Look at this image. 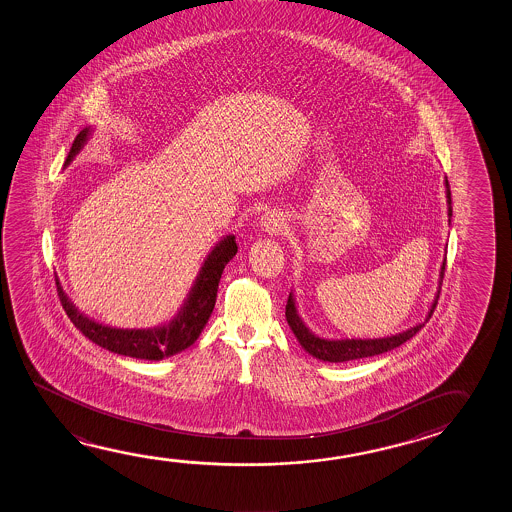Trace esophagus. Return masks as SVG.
<instances>
[{
	"instance_id": "esophagus-1",
	"label": "esophagus",
	"mask_w": 512,
	"mask_h": 512,
	"mask_svg": "<svg viewBox=\"0 0 512 512\" xmlns=\"http://www.w3.org/2000/svg\"><path fill=\"white\" fill-rule=\"evenodd\" d=\"M260 227L261 231H265V233H279V231L285 229V224H283V220L278 215L267 213V215L261 217Z\"/></svg>"
}]
</instances>
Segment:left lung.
Wrapping results in <instances>:
<instances>
[{"instance_id":"1","label":"left lung","mask_w":512,"mask_h":512,"mask_svg":"<svg viewBox=\"0 0 512 512\" xmlns=\"http://www.w3.org/2000/svg\"><path fill=\"white\" fill-rule=\"evenodd\" d=\"M444 186H446V202H448V222H451V191L448 179H444ZM444 267H446V258L442 261L441 272H439V286L435 292L434 301L432 306L428 308L425 321L419 322L416 326L408 328V330L390 335V337L382 338H324L315 335L306 324H304L303 317L299 315L297 310V303H295L294 290L288 295V303H286V321L290 330L294 331L295 337L299 340V344L303 346L306 353H310L313 358L322 360V362H331V364H338V362H349V360H358V358H367V356L382 355L387 353L394 347H399L405 344L407 340L414 337L417 331L425 326V322L432 317L435 306H437V299H439V292H441L442 278H444Z\"/></svg>"}]
</instances>
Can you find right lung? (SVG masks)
<instances>
[{
  "mask_svg": "<svg viewBox=\"0 0 512 512\" xmlns=\"http://www.w3.org/2000/svg\"><path fill=\"white\" fill-rule=\"evenodd\" d=\"M91 134H93L91 127L78 132L77 138L71 145L70 154L66 157L64 168L70 166L73 159L80 154V150L86 147ZM236 252H238V245H236L234 234H227L220 242L215 243V247L208 252L206 260L202 263L199 274L193 281V286L186 295L184 303L181 304V308L170 321L156 328H147V330L125 328L123 330V328L105 326L102 322H96L95 319L87 317L86 313L80 312L77 306L71 303L70 297L62 290L59 278H55L57 292L61 297L62 308L68 313L75 328L82 331V335L89 338L91 342H95L96 346L104 347L116 355L130 356V358L163 360L168 356L181 353L200 337L215 308L222 272L226 269L229 260H233Z\"/></svg>",
  "mask_w": 512,
  "mask_h": 512,
  "instance_id": "1",
  "label": "right lung"
}]
</instances>
